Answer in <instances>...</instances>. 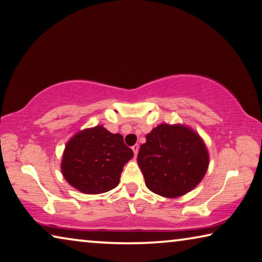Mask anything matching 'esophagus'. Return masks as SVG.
<instances>
[{
	"label": "esophagus",
	"mask_w": 262,
	"mask_h": 262,
	"mask_svg": "<svg viewBox=\"0 0 262 262\" xmlns=\"http://www.w3.org/2000/svg\"><path fill=\"white\" fill-rule=\"evenodd\" d=\"M132 149H134L135 156H137V154H138V151H139V145H138V144L134 145V146H132Z\"/></svg>",
	"instance_id": "34e87169"
}]
</instances>
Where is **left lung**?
Returning a JSON list of instances; mask_svg holds the SVG:
<instances>
[{
  "label": "left lung",
  "instance_id": "left-lung-1",
  "mask_svg": "<svg viewBox=\"0 0 262 262\" xmlns=\"http://www.w3.org/2000/svg\"><path fill=\"white\" fill-rule=\"evenodd\" d=\"M137 161L148 189L173 199L202 181L209 154L200 136L189 127L161 124L146 136Z\"/></svg>",
  "mask_w": 262,
  "mask_h": 262
}]
</instances>
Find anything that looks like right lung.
<instances>
[{"instance_id": "add662e5", "label": "right lung", "mask_w": 262, "mask_h": 262, "mask_svg": "<svg viewBox=\"0 0 262 262\" xmlns=\"http://www.w3.org/2000/svg\"><path fill=\"white\" fill-rule=\"evenodd\" d=\"M134 151L119 134L103 126L87 128L68 141L61 170L67 182L84 194H101L118 186L124 165Z\"/></svg>"}]
</instances>
